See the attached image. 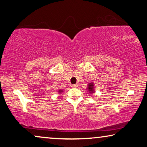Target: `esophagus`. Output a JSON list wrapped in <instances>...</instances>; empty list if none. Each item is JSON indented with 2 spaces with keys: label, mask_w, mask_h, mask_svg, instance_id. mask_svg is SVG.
<instances>
[{
  "label": "esophagus",
  "mask_w": 147,
  "mask_h": 147,
  "mask_svg": "<svg viewBox=\"0 0 147 147\" xmlns=\"http://www.w3.org/2000/svg\"><path fill=\"white\" fill-rule=\"evenodd\" d=\"M71 87H72V88H77L78 85V84H72V85H71Z\"/></svg>",
  "instance_id": "1"
}]
</instances>
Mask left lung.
Returning <instances> with one entry per match:
<instances>
[{"instance_id":"1","label":"left lung","mask_w":147,"mask_h":147,"mask_svg":"<svg viewBox=\"0 0 147 147\" xmlns=\"http://www.w3.org/2000/svg\"><path fill=\"white\" fill-rule=\"evenodd\" d=\"M88 86V89L89 91V93H91V94L94 93V91H95V90H94V84H93V82L89 83Z\"/></svg>"}]
</instances>
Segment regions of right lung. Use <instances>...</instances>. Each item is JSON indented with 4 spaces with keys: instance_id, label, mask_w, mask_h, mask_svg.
I'll use <instances>...</instances> for the list:
<instances>
[{
    "instance_id": "obj_1",
    "label": "right lung",
    "mask_w": 147,
    "mask_h": 147,
    "mask_svg": "<svg viewBox=\"0 0 147 147\" xmlns=\"http://www.w3.org/2000/svg\"><path fill=\"white\" fill-rule=\"evenodd\" d=\"M62 90H61V89H60V90H59V93H61V92H62Z\"/></svg>"
}]
</instances>
